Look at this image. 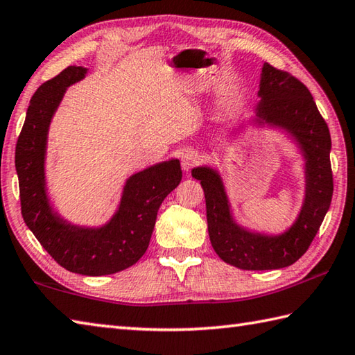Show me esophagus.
Here are the masks:
<instances>
[{"label": "esophagus", "instance_id": "esophagus-1", "mask_svg": "<svg viewBox=\"0 0 355 355\" xmlns=\"http://www.w3.org/2000/svg\"><path fill=\"white\" fill-rule=\"evenodd\" d=\"M200 155L196 150H186L182 154V168L184 171H191L192 168H196L200 163Z\"/></svg>", "mask_w": 355, "mask_h": 355}]
</instances>
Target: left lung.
Masks as SVG:
<instances>
[{
	"instance_id": "8db88e82",
	"label": "left lung",
	"mask_w": 355,
	"mask_h": 355,
	"mask_svg": "<svg viewBox=\"0 0 355 355\" xmlns=\"http://www.w3.org/2000/svg\"><path fill=\"white\" fill-rule=\"evenodd\" d=\"M257 116L295 137L306 158V198L295 225L280 237H265L234 223L223 183L209 168H197L206 198L207 231L214 251L229 265L248 270L280 269L308 251L329 209L334 180L331 169V135L309 89L286 71L265 62L261 71Z\"/></svg>"
}]
</instances>
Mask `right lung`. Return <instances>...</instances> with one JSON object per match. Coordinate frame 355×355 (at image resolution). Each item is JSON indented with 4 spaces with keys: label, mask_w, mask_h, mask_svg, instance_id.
<instances>
[{
    "label": "right lung",
    "mask_w": 355,
    "mask_h": 355,
    "mask_svg": "<svg viewBox=\"0 0 355 355\" xmlns=\"http://www.w3.org/2000/svg\"><path fill=\"white\" fill-rule=\"evenodd\" d=\"M86 73L69 66L33 94L15 149L21 214L52 259L81 275L120 272L141 259L149 246L163 200L182 182L178 159L152 166L132 175L124 186L120 209L100 229L76 227L52 211L44 187L47 129L67 86Z\"/></svg>",
    "instance_id": "add662e5"
}]
</instances>
